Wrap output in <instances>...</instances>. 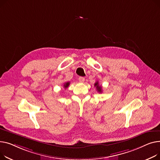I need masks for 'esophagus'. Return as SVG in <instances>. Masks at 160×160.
I'll return each mask as SVG.
<instances>
[{"instance_id":"esophagus-1","label":"esophagus","mask_w":160,"mask_h":160,"mask_svg":"<svg viewBox=\"0 0 160 160\" xmlns=\"http://www.w3.org/2000/svg\"><path fill=\"white\" fill-rule=\"evenodd\" d=\"M78 80H79V81L81 82H83L84 81V77H79V78H78Z\"/></svg>"}]
</instances>
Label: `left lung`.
<instances>
[{
    "instance_id": "left-lung-1",
    "label": "left lung",
    "mask_w": 160,
    "mask_h": 160,
    "mask_svg": "<svg viewBox=\"0 0 160 160\" xmlns=\"http://www.w3.org/2000/svg\"><path fill=\"white\" fill-rule=\"evenodd\" d=\"M94 86L96 87V88L98 90V91L99 92H102V89H101V86H99V82L98 81H97L95 84H94Z\"/></svg>"
}]
</instances>
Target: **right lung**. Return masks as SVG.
<instances>
[{
    "label": "right lung",
    "mask_w": 160,
    "mask_h": 160,
    "mask_svg": "<svg viewBox=\"0 0 160 160\" xmlns=\"http://www.w3.org/2000/svg\"><path fill=\"white\" fill-rule=\"evenodd\" d=\"M70 84V82H65L64 84V88H67Z\"/></svg>",
    "instance_id": "1"
}]
</instances>
